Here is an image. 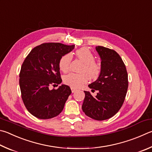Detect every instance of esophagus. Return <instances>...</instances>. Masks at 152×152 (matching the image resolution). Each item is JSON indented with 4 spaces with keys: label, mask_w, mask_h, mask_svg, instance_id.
<instances>
[{
    "label": "esophagus",
    "mask_w": 152,
    "mask_h": 152,
    "mask_svg": "<svg viewBox=\"0 0 152 152\" xmlns=\"http://www.w3.org/2000/svg\"><path fill=\"white\" fill-rule=\"evenodd\" d=\"M71 90H72V93H74V92H76V89H75V88H71Z\"/></svg>",
    "instance_id": "obj_1"
}]
</instances>
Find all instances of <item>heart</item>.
Segmentation results:
<instances>
[{"mask_svg":"<svg viewBox=\"0 0 152 152\" xmlns=\"http://www.w3.org/2000/svg\"><path fill=\"white\" fill-rule=\"evenodd\" d=\"M76 54L77 57L84 63L82 71L86 72L92 78H96L98 77L101 72V67L97 62H95V56H94L92 52L87 48H82L76 50ZM71 60L72 55L70 53L66 54L62 56L59 61L60 70L64 72H68L70 70ZM87 73L83 72L77 74L72 72L64 76V83L74 88H80L82 85L87 83L89 80L88 74Z\"/></svg>","mask_w":152,"mask_h":152,"instance_id":"heart-1","label":"heart"}]
</instances>
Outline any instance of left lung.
Wrapping results in <instances>:
<instances>
[{
    "instance_id": "left-lung-1",
    "label": "left lung",
    "mask_w": 152,
    "mask_h": 152,
    "mask_svg": "<svg viewBox=\"0 0 152 152\" xmlns=\"http://www.w3.org/2000/svg\"><path fill=\"white\" fill-rule=\"evenodd\" d=\"M101 58V72L98 78L88 85L92 92L98 90L95 97L84 91L82 108L87 116L96 120L109 119L116 114L125 100L128 88L126 66L114 50L96 46Z\"/></svg>"
}]
</instances>
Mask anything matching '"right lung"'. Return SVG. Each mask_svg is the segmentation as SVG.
<instances>
[{"instance_id":"right-lung-1","label":"right lung","mask_w":152,"mask_h":152,"mask_svg":"<svg viewBox=\"0 0 152 152\" xmlns=\"http://www.w3.org/2000/svg\"><path fill=\"white\" fill-rule=\"evenodd\" d=\"M61 43H44L33 48L24 60L19 84L24 106L34 116L46 120L59 115L72 91L62 84L57 90L50 86L62 82L59 61L74 48ZM58 86V85H57Z\"/></svg>"}]
</instances>
